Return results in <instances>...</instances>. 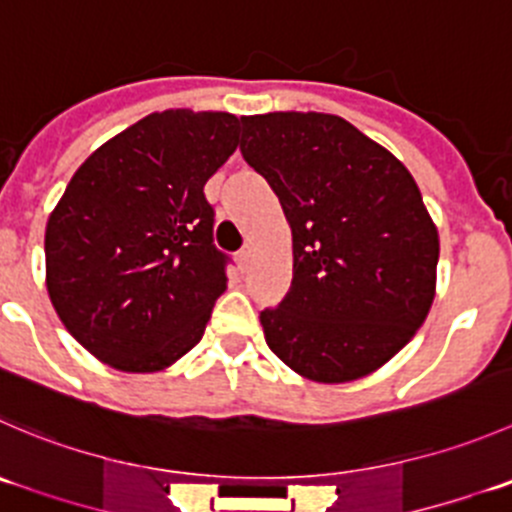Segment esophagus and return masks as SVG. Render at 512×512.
<instances>
[{"instance_id": "1", "label": "esophagus", "mask_w": 512, "mask_h": 512, "mask_svg": "<svg viewBox=\"0 0 512 512\" xmlns=\"http://www.w3.org/2000/svg\"><path fill=\"white\" fill-rule=\"evenodd\" d=\"M237 262H240L242 270H247V267H250V262H252V250H250V245L242 247V250L237 252Z\"/></svg>"}]
</instances>
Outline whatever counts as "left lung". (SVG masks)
<instances>
[{"label":"left lung","instance_id":"obj_1","mask_svg":"<svg viewBox=\"0 0 512 512\" xmlns=\"http://www.w3.org/2000/svg\"><path fill=\"white\" fill-rule=\"evenodd\" d=\"M242 157L292 230V285L260 322L307 380L350 382L398 355L435 300L438 227L408 167L337 114L242 117Z\"/></svg>","mask_w":512,"mask_h":512}]
</instances>
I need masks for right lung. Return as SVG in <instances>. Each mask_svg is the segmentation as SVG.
<instances>
[{"instance_id": "right-lung-1", "label": "right lung", "mask_w": 512, "mask_h": 512, "mask_svg": "<svg viewBox=\"0 0 512 512\" xmlns=\"http://www.w3.org/2000/svg\"><path fill=\"white\" fill-rule=\"evenodd\" d=\"M237 130L230 112L147 114L82 162L49 215V300L114 370H165L202 340L227 290L205 182L237 150Z\"/></svg>"}]
</instances>
